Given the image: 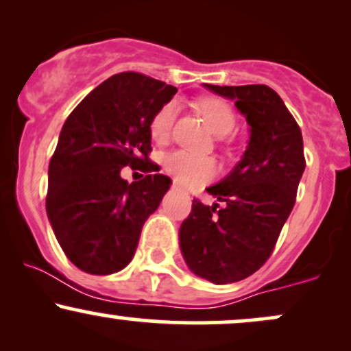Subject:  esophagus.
I'll list each match as a JSON object with an SVG mask.
<instances>
[{"instance_id": "obj_1", "label": "esophagus", "mask_w": 351, "mask_h": 351, "mask_svg": "<svg viewBox=\"0 0 351 351\" xmlns=\"http://www.w3.org/2000/svg\"><path fill=\"white\" fill-rule=\"evenodd\" d=\"M175 186H176V188H178V183H175Z\"/></svg>"}]
</instances>
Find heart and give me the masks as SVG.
<instances>
[{"instance_id":"b5f03b06","label":"heart","mask_w":351,"mask_h":351,"mask_svg":"<svg viewBox=\"0 0 351 351\" xmlns=\"http://www.w3.org/2000/svg\"><path fill=\"white\" fill-rule=\"evenodd\" d=\"M176 110H178L176 104L168 102L153 115L150 122V135L155 142H163L168 138L173 122H175ZM198 110L216 135H228L236 127L234 110L223 99L206 97L199 100ZM163 167L173 178L180 181L181 184H186V186L206 183L216 175L215 162L211 158L195 155V153H189L186 150H173L167 153L163 158Z\"/></svg>"}]
</instances>
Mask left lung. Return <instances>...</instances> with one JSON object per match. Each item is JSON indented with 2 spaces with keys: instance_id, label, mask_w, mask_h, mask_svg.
<instances>
[{
  "instance_id": "1",
  "label": "left lung",
  "mask_w": 351,
  "mask_h": 351,
  "mask_svg": "<svg viewBox=\"0 0 351 351\" xmlns=\"http://www.w3.org/2000/svg\"><path fill=\"white\" fill-rule=\"evenodd\" d=\"M204 87L234 100L251 135L241 162L226 178L206 188L221 206L193 199L180 228V249L193 274L213 284H231L252 276L272 254L305 170L304 140L271 87Z\"/></svg>"
}]
</instances>
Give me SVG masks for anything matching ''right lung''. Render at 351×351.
I'll use <instances>...</instances> for the list:
<instances>
[{"instance_id": "1", "label": "right lung", "mask_w": 351, "mask_h": 351, "mask_svg": "<svg viewBox=\"0 0 351 351\" xmlns=\"http://www.w3.org/2000/svg\"><path fill=\"white\" fill-rule=\"evenodd\" d=\"M175 94L176 87L162 80L120 72L67 117L49 163L46 211L64 254L80 271L108 276L134 259L145 221L171 180L153 173L128 183L120 171L148 162L150 122Z\"/></svg>"}]
</instances>
